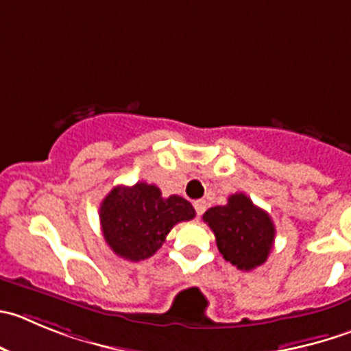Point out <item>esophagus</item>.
<instances>
[{
  "label": "esophagus",
  "instance_id": "obj_1",
  "mask_svg": "<svg viewBox=\"0 0 351 351\" xmlns=\"http://www.w3.org/2000/svg\"><path fill=\"white\" fill-rule=\"evenodd\" d=\"M193 205H195L196 213H198V215H203V212H205V208H206V202H205V199H196V202L193 203Z\"/></svg>",
  "mask_w": 351,
  "mask_h": 351
}]
</instances>
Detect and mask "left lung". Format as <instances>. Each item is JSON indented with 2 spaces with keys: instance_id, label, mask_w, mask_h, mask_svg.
Returning a JSON list of instances; mask_svg holds the SVG:
<instances>
[{
  "instance_id": "1",
  "label": "left lung",
  "mask_w": 351,
  "mask_h": 351,
  "mask_svg": "<svg viewBox=\"0 0 351 351\" xmlns=\"http://www.w3.org/2000/svg\"><path fill=\"white\" fill-rule=\"evenodd\" d=\"M203 220L215 234L223 258L239 270L260 267L272 250L276 236L272 219L265 210L253 205L245 193L229 196L228 205L208 208Z\"/></svg>"
}]
</instances>
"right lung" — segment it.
<instances>
[{
	"label": "right lung",
	"mask_w": 351,
	"mask_h": 351,
	"mask_svg": "<svg viewBox=\"0 0 351 351\" xmlns=\"http://www.w3.org/2000/svg\"><path fill=\"white\" fill-rule=\"evenodd\" d=\"M195 219V208L178 195L163 198L156 186L138 182L117 186L99 205L106 245L131 262L149 258L163 245L170 229Z\"/></svg>",
	"instance_id": "obj_1"
}]
</instances>
